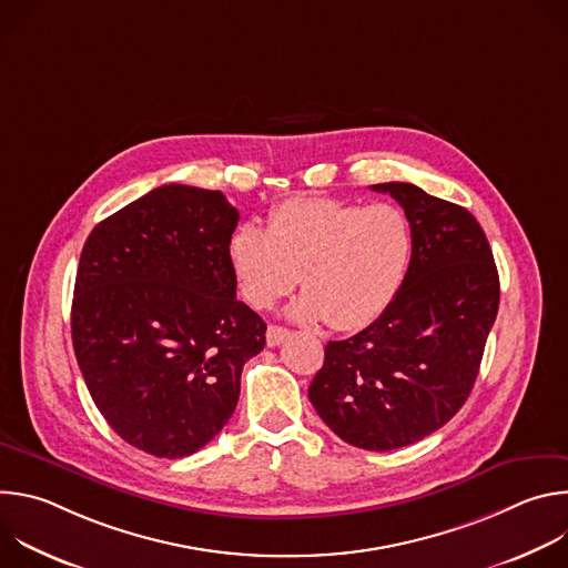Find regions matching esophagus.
<instances>
[{
	"label": "esophagus",
	"mask_w": 568,
	"mask_h": 568,
	"mask_svg": "<svg viewBox=\"0 0 568 568\" xmlns=\"http://www.w3.org/2000/svg\"><path fill=\"white\" fill-rule=\"evenodd\" d=\"M265 337H267V346H270V348H276V346H281V344L290 337V331L283 328V326H270Z\"/></svg>",
	"instance_id": "1"
}]
</instances>
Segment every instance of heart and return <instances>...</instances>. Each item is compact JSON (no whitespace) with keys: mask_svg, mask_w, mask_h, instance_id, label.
Instances as JSON below:
<instances>
[{"mask_svg":"<svg viewBox=\"0 0 568 568\" xmlns=\"http://www.w3.org/2000/svg\"><path fill=\"white\" fill-rule=\"evenodd\" d=\"M414 254L412 222L395 204L292 197L272 209L267 229L242 222L226 242L240 296L270 310L301 281L290 314L328 321L342 333L375 323L395 301Z\"/></svg>","mask_w":568,"mask_h":568,"instance_id":"obj_1","label":"heart"}]
</instances>
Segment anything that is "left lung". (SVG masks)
Returning a JSON list of instances; mask_svg holds the SVG:
<instances>
[{"mask_svg": "<svg viewBox=\"0 0 568 568\" xmlns=\"http://www.w3.org/2000/svg\"><path fill=\"white\" fill-rule=\"evenodd\" d=\"M388 193L414 231L395 301L362 333L328 342L307 395L342 440L368 452L407 447L465 404L499 310V274L476 217L407 182Z\"/></svg>", "mask_w": 568, "mask_h": 568, "instance_id": "8db88e82", "label": "left lung"}]
</instances>
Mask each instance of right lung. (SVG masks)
Segmentation results:
<instances>
[{
	"mask_svg": "<svg viewBox=\"0 0 568 568\" xmlns=\"http://www.w3.org/2000/svg\"><path fill=\"white\" fill-rule=\"evenodd\" d=\"M220 191L166 184L105 217L80 254L71 339L108 425L156 458H184L229 423L265 321L235 298Z\"/></svg>",
	"mask_w": 568,
	"mask_h": 568,
	"instance_id": "right-lung-1",
	"label": "right lung"
}]
</instances>
